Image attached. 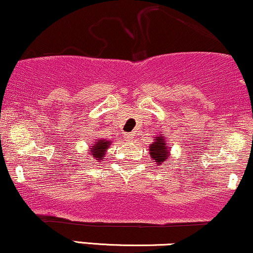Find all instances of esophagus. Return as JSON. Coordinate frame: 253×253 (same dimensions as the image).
Listing matches in <instances>:
<instances>
[{"mask_svg": "<svg viewBox=\"0 0 253 253\" xmlns=\"http://www.w3.org/2000/svg\"><path fill=\"white\" fill-rule=\"evenodd\" d=\"M126 137H125V139H126V141H133L134 140V136H133V134H126V135H125Z\"/></svg>", "mask_w": 253, "mask_h": 253, "instance_id": "34e87169", "label": "esophagus"}]
</instances>
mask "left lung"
I'll list each match as a JSON object with an SVG mask.
<instances>
[{
    "label": "left lung",
    "instance_id": "left-lung-1",
    "mask_svg": "<svg viewBox=\"0 0 253 253\" xmlns=\"http://www.w3.org/2000/svg\"><path fill=\"white\" fill-rule=\"evenodd\" d=\"M149 155L155 162L156 166L167 164L169 155H170V147L168 146L167 140L164 134L159 133V135L154 137V141L149 145Z\"/></svg>",
    "mask_w": 253,
    "mask_h": 253
}]
</instances>
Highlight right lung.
<instances>
[{
  "mask_svg": "<svg viewBox=\"0 0 253 253\" xmlns=\"http://www.w3.org/2000/svg\"><path fill=\"white\" fill-rule=\"evenodd\" d=\"M112 145V141L106 139H95L94 142L92 143L91 146V150H88L89 155L92 156V159L98 160L99 162L103 161V159L106 155L107 149L110 148V146Z\"/></svg>",
  "mask_w": 253,
  "mask_h": 253,
  "instance_id": "1",
  "label": "right lung"
}]
</instances>
